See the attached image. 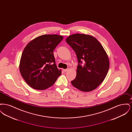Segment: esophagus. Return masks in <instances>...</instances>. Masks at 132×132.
Instances as JSON below:
<instances>
[{"mask_svg": "<svg viewBox=\"0 0 132 132\" xmlns=\"http://www.w3.org/2000/svg\"><path fill=\"white\" fill-rule=\"evenodd\" d=\"M68 70L69 69H63V71L64 72H67V71H68Z\"/></svg>", "mask_w": 132, "mask_h": 132, "instance_id": "1", "label": "esophagus"}]
</instances>
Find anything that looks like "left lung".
<instances>
[{
	"label": "left lung",
	"mask_w": 132,
	"mask_h": 132,
	"mask_svg": "<svg viewBox=\"0 0 132 132\" xmlns=\"http://www.w3.org/2000/svg\"><path fill=\"white\" fill-rule=\"evenodd\" d=\"M66 42L75 52L78 61L77 75L72 85L82 92L94 90L103 81L109 70L105 51L96 38L90 35L73 34Z\"/></svg>",
	"instance_id": "8db88e82"
}]
</instances>
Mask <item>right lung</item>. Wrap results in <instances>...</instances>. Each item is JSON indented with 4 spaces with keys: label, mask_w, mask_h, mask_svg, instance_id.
<instances>
[{
    "label": "right lung",
    "mask_w": 132,
    "mask_h": 132,
    "mask_svg": "<svg viewBox=\"0 0 132 132\" xmlns=\"http://www.w3.org/2000/svg\"><path fill=\"white\" fill-rule=\"evenodd\" d=\"M63 39L57 35H44L35 38L26 45L21 57V76L31 87L44 90L52 86L61 70L55 64L53 50Z\"/></svg>",
    "instance_id": "obj_1"
}]
</instances>
